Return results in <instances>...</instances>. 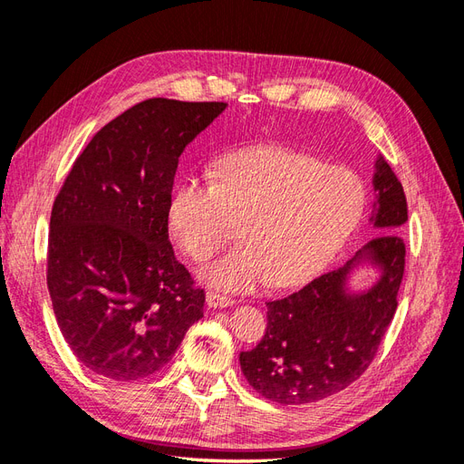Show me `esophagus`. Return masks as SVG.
<instances>
[{
    "label": "esophagus",
    "instance_id": "1",
    "mask_svg": "<svg viewBox=\"0 0 464 464\" xmlns=\"http://www.w3.org/2000/svg\"><path fill=\"white\" fill-rule=\"evenodd\" d=\"M207 305L208 307H228V305H234V300L228 296H222V294H217V292H208Z\"/></svg>",
    "mask_w": 464,
    "mask_h": 464
}]
</instances>
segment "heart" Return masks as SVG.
<instances>
[{
    "label": "heart",
    "instance_id": "obj_1",
    "mask_svg": "<svg viewBox=\"0 0 464 464\" xmlns=\"http://www.w3.org/2000/svg\"><path fill=\"white\" fill-rule=\"evenodd\" d=\"M368 191L350 168L285 147L236 150L213 181L186 178L168 203V227L193 261L213 257L242 224V249L199 271L207 285L251 292L300 286L343 249L366 210Z\"/></svg>",
    "mask_w": 464,
    "mask_h": 464
}]
</instances>
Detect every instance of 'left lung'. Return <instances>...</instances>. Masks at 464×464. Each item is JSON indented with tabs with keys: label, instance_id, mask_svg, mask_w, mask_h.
I'll return each mask as SVG.
<instances>
[{
	"label": "left lung",
	"instance_id": "left-lung-1",
	"mask_svg": "<svg viewBox=\"0 0 464 464\" xmlns=\"http://www.w3.org/2000/svg\"><path fill=\"white\" fill-rule=\"evenodd\" d=\"M375 201L370 224L377 236L343 266L314 278L288 298L266 302L261 343L240 354V366L265 399L307 404L346 389L368 370L397 312L404 273L402 224L409 220L401 181L383 157L375 160ZM360 264L380 271L376 283L350 293L349 275Z\"/></svg>",
	"mask_w": 464,
	"mask_h": 464
}]
</instances>
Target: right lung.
Listing matches in <instances>:
<instances>
[{"mask_svg": "<svg viewBox=\"0 0 464 464\" xmlns=\"http://www.w3.org/2000/svg\"><path fill=\"white\" fill-rule=\"evenodd\" d=\"M224 102L149 98L106 123L52 207L48 290L75 358L114 382L164 368L195 321L193 286L168 240L179 154Z\"/></svg>", "mask_w": 464, "mask_h": 464, "instance_id": "obj_1", "label": "right lung"}]
</instances>
